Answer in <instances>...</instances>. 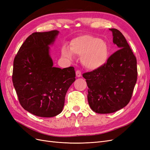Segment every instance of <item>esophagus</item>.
Listing matches in <instances>:
<instances>
[{
  "label": "esophagus",
  "instance_id": "34e87169",
  "mask_svg": "<svg viewBox=\"0 0 150 150\" xmlns=\"http://www.w3.org/2000/svg\"><path fill=\"white\" fill-rule=\"evenodd\" d=\"M76 74L77 77H78V78H79V77L81 76V72L80 71L78 70V71H76Z\"/></svg>",
  "mask_w": 150,
  "mask_h": 150
}]
</instances>
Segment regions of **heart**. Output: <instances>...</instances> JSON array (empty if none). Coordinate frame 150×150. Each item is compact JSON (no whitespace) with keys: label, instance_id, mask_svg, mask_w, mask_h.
I'll return each mask as SVG.
<instances>
[{"label":"heart","instance_id":"heart-1","mask_svg":"<svg viewBox=\"0 0 150 150\" xmlns=\"http://www.w3.org/2000/svg\"><path fill=\"white\" fill-rule=\"evenodd\" d=\"M62 54L69 59H72V54L81 57L84 67L89 70H95L106 64L109 51L106 43L103 40L92 35H84L72 40L70 49L64 47Z\"/></svg>","mask_w":150,"mask_h":150}]
</instances>
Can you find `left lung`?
Returning <instances> with one entry per match:
<instances>
[{"label": "left lung", "instance_id": "8db88e82", "mask_svg": "<svg viewBox=\"0 0 150 150\" xmlns=\"http://www.w3.org/2000/svg\"><path fill=\"white\" fill-rule=\"evenodd\" d=\"M110 30L113 43L120 49L103 66L83 74L89 88V105L99 114L112 113L125 107L137 81V58L121 32L116 29Z\"/></svg>", "mask_w": 150, "mask_h": 150}]
</instances>
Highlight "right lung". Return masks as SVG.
Here are the masks:
<instances>
[{"instance_id":"obj_1","label":"right lung","mask_w":150,"mask_h":150,"mask_svg":"<svg viewBox=\"0 0 150 150\" xmlns=\"http://www.w3.org/2000/svg\"><path fill=\"white\" fill-rule=\"evenodd\" d=\"M59 33L52 30L32 34L13 61L12 82L21 105L39 117L60 114L67 90L76 80L73 67H53L49 46Z\"/></svg>"}]
</instances>
